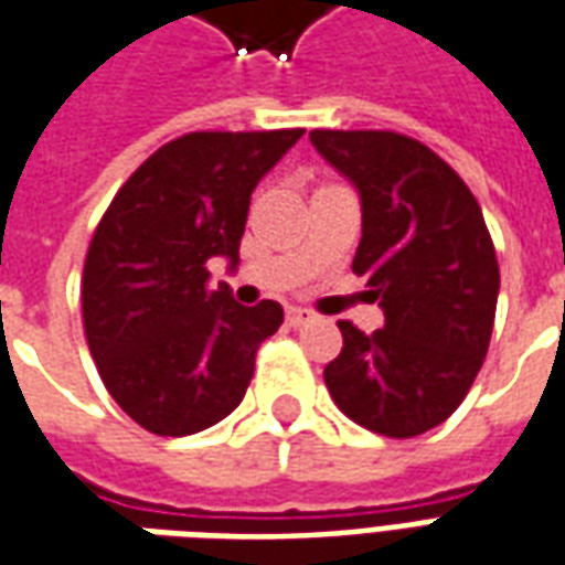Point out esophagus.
Segmentation results:
<instances>
[{
  "instance_id": "esophagus-1",
  "label": "esophagus",
  "mask_w": 565,
  "mask_h": 565,
  "mask_svg": "<svg viewBox=\"0 0 565 565\" xmlns=\"http://www.w3.org/2000/svg\"><path fill=\"white\" fill-rule=\"evenodd\" d=\"M311 320H315V315L308 308H287V323L290 327H306Z\"/></svg>"
}]
</instances>
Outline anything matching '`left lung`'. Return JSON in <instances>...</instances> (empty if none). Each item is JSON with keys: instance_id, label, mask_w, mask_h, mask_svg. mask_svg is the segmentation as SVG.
<instances>
[{"instance_id": "obj_1", "label": "left lung", "mask_w": 565, "mask_h": 565, "mask_svg": "<svg viewBox=\"0 0 565 565\" xmlns=\"http://www.w3.org/2000/svg\"><path fill=\"white\" fill-rule=\"evenodd\" d=\"M363 199L354 275L384 308L366 335L339 320L332 403L387 438L420 436L466 399L490 348L499 263L472 190L424 141L391 129H311Z\"/></svg>"}]
</instances>
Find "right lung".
Here are the masks:
<instances>
[{"mask_svg": "<svg viewBox=\"0 0 565 565\" xmlns=\"http://www.w3.org/2000/svg\"><path fill=\"white\" fill-rule=\"evenodd\" d=\"M302 132H186L129 174L93 233L84 335L105 391L153 436L235 412L259 344L281 327L278 302L247 308L209 290V259L238 263L250 193Z\"/></svg>", "mask_w": 565, "mask_h": 565, "instance_id": "right-lung-1", "label": "right lung"}]
</instances>
